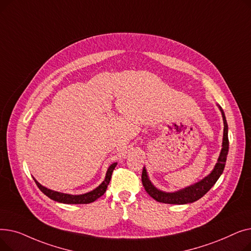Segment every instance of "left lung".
Instances as JSON below:
<instances>
[{
	"instance_id": "1",
	"label": "left lung",
	"mask_w": 251,
	"mask_h": 251,
	"mask_svg": "<svg viewBox=\"0 0 251 251\" xmlns=\"http://www.w3.org/2000/svg\"><path fill=\"white\" fill-rule=\"evenodd\" d=\"M223 116V121H224V136H223V149L221 151L220 156L218 159V163L216 164L213 172L210 173L207 177L200 181L199 183L194 184L192 186H189L185 189L169 193L164 192L159 189H156L151 182L150 181L147 170L143 168L142 170V175H141V181L142 185L146 189V191L152 197V199L159 202L163 203H170V204H185V203H191L196 201H199L201 197L212 188L220 176L222 175L224 168L226 165L227 160V154L229 151V138H228V124L226 121L225 114H224L222 108H220Z\"/></svg>"
}]
</instances>
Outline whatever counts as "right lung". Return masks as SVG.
Segmentation results:
<instances>
[{"instance_id":"right-lung-1","label":"right lung","mask_w":251,"mask_h":251,"mask_svg":"<svg viewBox=\"0 0 251 251\" xmlns=\"http://www.w3.org/2000/svg\"><path fill=\"white\" fill-rule=\"evenodd\" d=\"M116 165H117V163H114L110 166V168L108 169L107 175H105V179L102 181V183L99 187H97L95 190H92L90 192H87L85 194H80V195H70V194H65V193H60L57 191H52V190H50V189L42 186L41 184H39L35 179H34V181L36 183L37 187L41 189V191L43 193H45L52 201L62 202V203H67V204L90 203V202H94L95 201H97L101 195H103L105 190H107V187H108L110 180L112 178V173H113Z\"/></svg>"}]
</instances>
